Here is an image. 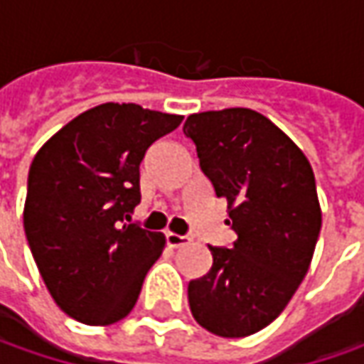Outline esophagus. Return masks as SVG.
Segmentation results:
<instances>
[{
  "instance_id": "1",
  "label": "esophagus",
  "mask_w": 364,
  "mask_h": 364,
  "mask_svg": "<svg viewBox=\"0 0 364 364\" xmlns=\"http://www.w3.org/2000/svg\"><path fill=\"white\" fill-rule=\"evenodd\" d=\"M166 241H168V245H170L172 249H176V247H182V245L188 243L190 237H186V235H178V232L168 231V232H166Z\"/></svg>"
}]
</instances>
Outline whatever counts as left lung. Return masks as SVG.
Returning a JSON list of instances; mask_svg holds the SVG:
<instances>
[{"instance_id":"left-lung-1","label":"left lung","mask_w":364,"mask_h":364,"mask_svg":"<svg viewBox=\"0 0 364 364\" xmlns=\"http://www.w3.org/2000/svg\"><path fill=\"white\" fill-rule=\"evenodd\" d=\"M184 135L237 232L232 249L208 247L213 267L188 284L190 312L223 338L255 334L284 312L314 255L322 210L312 166L275 123L245 107L194 113Z\"/></svg>"}]
</instances>
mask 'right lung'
Here are the masks:
<instances>
[{
	"mask_svg": "<svg viewBox=\"0 0 364 364\" xmlns=\"http://www.w3.org/2000/svg\"><path fill=\"white\" fill-rule=\"evenodd\" d=\"M182 115L103 103L38 149L28 174L23 231L38 272L64 314L107 326L129 314L166 237L129 225L141 200L139 164Z\"/></svg>",
	"mask_w": 364,
	"mask_h": 364,
	"instance_id": "right-lung-1",
	"label": "right lung"
}]
</instances>
